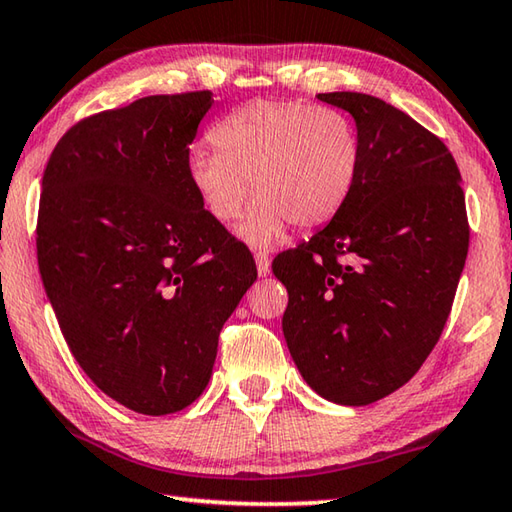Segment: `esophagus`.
Instances as JSON below:
<instances>
[{
	"label": "esophagus",
	"mask_w": 512,
	"mask_h": 512,
	"mask_svg": "<svg viewBox=\"0 0 512 512\" xmlns=\"http://www.w3.org/2000/svg\"><path fill=\"white\" fill-rule=\"evenodd\" d=\"M256 267H258V274H261V276L270 274V251H265V249L256 251Z\"/></svg>",
	"instance_id": "1"
}]
</instances>
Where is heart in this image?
Here are the masks:
<instances>
[{"label": "heart", "mask_w": 512, "mask_h": 512, "mask_svg": "<svg viewBox=\"0 0 512 512\" xmlns=\"http://www.w3.org/2000/svg\"><path fill=\"white\" fill-rule=\"evenodd\" d=\"M213 143L215 150L193 152L188 177L220 224L236 222L254 195L240 227L254 247L272 245L288 224L315 229L333 220L360 173L355 125L330 107L254 101L213 130Z\"/></svg>", "instance_id": "obj_1"}]
</instances>
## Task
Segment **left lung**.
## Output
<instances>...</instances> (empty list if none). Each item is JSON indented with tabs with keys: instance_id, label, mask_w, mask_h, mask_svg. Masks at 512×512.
Instances as JSON below:
<instances>
[{
	"instance_id": "left-lung-1",
	"label": "left lung",
	"mask_w": 512,
	"mask_h": 512,
	"mask_svg": "<svg viewBox=\"0 0 512 512\" xmlns=\"http://www.w3.org/2000/svg\"><path fill=\"white\" fill-rule=\"evenodd\" d=\"M351 112L360 173L339 213L272 270L288 288L283 335L319 396L362 407L418 373L450 317L470 245L459 166L398 107L319 94Z\"/></svg>"
}]
</instances>
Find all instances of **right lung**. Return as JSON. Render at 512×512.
Here are the masks:
<instances>
[{
  "instance_id": "obj_1",
  "label": "right lung",
  "mask_w": 512,
  "mask_h": 512,
  "mask_svg": "<svg viewBox=\"0 0 512 512\" xmlns=\"http://www.w3.org/2000/svg\"><path fill=\"white\" fill-rule=\"evenodd\" d=\"M211 103L202 89L92 114L44 168V290L80 369L137 414H175L202 396L224 321L258 276L188 177Z\"/></svg>"
}]
</instances>
